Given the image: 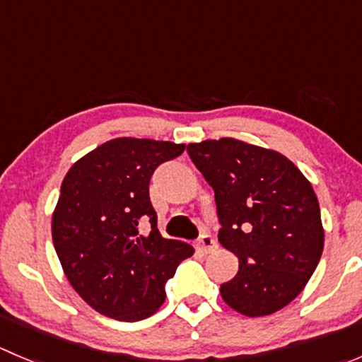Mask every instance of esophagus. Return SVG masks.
I'll use <instances>...</instances> for the list:
<instances>
[{
	"mask_svg": "<svg viewBox=\"0 0 362 362\" xmlns=\"http://www.w3.org/2000/svg\"><path fill=\"white\" fill-rule=\"evenodd\" d=\"M196 247H198V250L203 252V254H210L211 250L217 249V243H215L214 236L203 235L202 238L198 240V243H196Z\"/></svg>",
	"mask_w": 362,
	"mask_h": 362,
	"instance_id": "esophagus-1",
	"label": "esophagus"
}]
</instances>
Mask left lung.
Masks as SVG:
<instances>
[{"mask_svg": "<svg viewBox=\"0 0 362 362\" xmlns=\"http://www.w3.org/2000/svg\"><path fill=\"white\" fill-rule=\"evenodd\" d=\"M215 192L218 243L238 257L221 286L226 305L247 317L279 312L305 289L324 249L319 199L291 159L236 138L189 144Z\"/></svg>", "mask_w": 362, "mask_h": 362, "instance_id": "left-lung-1", "label": "left lung"}]
</instances>
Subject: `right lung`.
I'll use <instances>...</instances> for the list:
<instances>
[{
  "instance_id": "add662e5",
  "label": "right lung",
  "mask_w": 362,
  "mask_h": 362,
  "mask_svg": "<svg viewBox=\"0 0 362 362\" xmlns=\"http://www.w3.org/2000/svg\"><path fill=\"white\" fill-rule=\"evenodd\" d=\"M185 144L120 136L69 168L52 214V240L63 272L80 298L101 315L136 322L164 303V286L189 243L166 240L148 198L156 168ZM151 226L144 235L139 228Z\"/></svg>"
}]
</instances>
